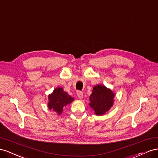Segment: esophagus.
Instances as JSON below:
<instances>
[{"mask_svg": "<svg viewBox=\"0 0 158 158\" xmlns=\"http://www.w3.org/2000/svg\"><path fill=\"white\" fill-rule=\"evenodd\" d=\"M77 96L79 98H83V93L82 91H77Z\"/></svg>", "mask_w": 158, "mask_h": 158, "instance_id": "obj_1", "label": "esophagus"}]
</instances>
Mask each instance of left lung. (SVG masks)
Instances as JSON below:
<instances>
[{
	"mask_svg": "<svg viewBox=\"0 0 158 158\" xmlns=\"http://www.w3.org/2000/svg\"><path fill=\"white\" fill-rule=\"evenodd\" d=\"M114 93L104 85H98L93 87L89 97V106L97 115H103L110 110L114 103Z\"/></svg>",
	"mask_w": 158,
	"mask_h": 158,
	"instance_id": "obj_1",
	"label": "left lung"
}]
</instances>
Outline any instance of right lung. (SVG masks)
<instances>
[{"instance_id":"add662e5","label":"right lung","mask_w":158,"mask_h":158,"mask_svg":"<svg viewBox=\"0 0 158 158\" xmlns=\"http://www.w3.org/2000/svg\"><path fill=\"white\" fill-rule=\"evenodd\" d=\"M48 108L49 110H53L60 115L64 107L70 104L73 101L74 98L69 96L68 93L64 91L62 87H58L54 89L53 93L48 95Z\"/></svg>"}]
</instances>
